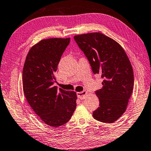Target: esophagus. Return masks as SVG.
I'll list each match as a JSON object with an SVG mask.
<instances>
[{"label": "esophagus", "instance_id": "obj_1", "mask_svg": "<svg viewBox=\"0 0 151 151\" xmlns=\"http://www.w3.org/2000/svg\"><path fill=\"white\" fill-rule=\"evenodd\" d=\"M86 95H87V92L86 91L77 92V97L81 100H84V98H86Z\"/></svg>", "mask_w": 151, "mask_h": 151}]
</instances>
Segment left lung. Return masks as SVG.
Returning a JSON list of instances; mask_svg holds the SVG:
<instances>
[{
	"label": "left lung",
	"instance_id": "left-lung-1",
	"mask_svg": "<svg viewBox=\"0 0 151 151\" xmlns=\"http://www.w3.org/2000/svg\"><path fill=\"white\" fill-rule=\"evenodd\" d=\"M83 51L94 74L104 81L96 90L100 107L93 111L98 121L111 123L121 117L127 108L134 86L133 68L127 54L116 41L99 32L74 36Z\"/></svg>",
	"mask_w": 151,
	"mask_h": 151
}]
</instances>
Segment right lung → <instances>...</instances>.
Segmentation results:
<instances>
[{"label": "right lung", "mask_w": 151, "mask_h": 151, "mask_svg": "<svg viewBox=\"0 0 151 151\" xmlns=\"http://www.w3.org/2000/svg\"><path fill=\"white\" fill-rule=\"evenodd\" d=\"M70 40L40 41L30 49L23 68V90L27 101L40 118L53 127L69 121L76 106L75 92L53 86L54 73Z\"/></svg>", "instance_id": "1"}]
</instances>
